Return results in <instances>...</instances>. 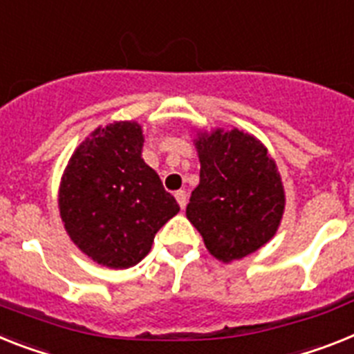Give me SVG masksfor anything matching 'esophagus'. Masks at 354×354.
Returning <instances> with one entry per match:
<instances>
[{"mask_svg": "<svg viewBox=\"0 0 354 354\" xmlns=\"http://www.w3.org/2000/svg\"><path fill=\"white\" fill-rule=\"evenodd\" d=\"M174 198H176L178 205H180L182 209H185V205H187V192H185V191H176V192H174Z\"/></svg>", "mask_w": 354, "mask_h": 354, "instance_id": "1", "label": "esophagus"}]
</instances>
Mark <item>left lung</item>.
I'll return each instance as SVG.
<instances>
[{
    "label": "left lung",
    "instance_id": "obj_1",
    "mask_svg": "<svg viewBox=\"0 0 354 354\" xmlns=\"http://www.w3.org/2000/svg\"><path fill=\"white\" fill-rule=\"evenodd\" d=\"M200 183L187 219L210 255L223 263L254 254L275 236L286 196L277 163L261 140L241 129L198 131Z\"/></svg>",
    "mask_w": 354,
    "mask_h": 354
}]
</instances>
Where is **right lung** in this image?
Wrapping results in <instances>:
<instances>
[{"mask_svg": "<svg viewBox=\"0 0 354 354\" xmlns=\"http://www.w3.org/2000/svg\"><path fill=\"white\" fill-rule=\"evenodd\" d=\"M142 147L138 122L97 127L73 151L59 185V212L70 239L113 270L140 263L156 232L180 212L142 158Z\"/></svg>", "mask_w": 354, "mask_h": 354, "instance_id": "1", "label": "right lung"}]
</instances>
